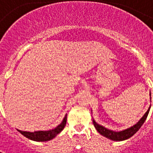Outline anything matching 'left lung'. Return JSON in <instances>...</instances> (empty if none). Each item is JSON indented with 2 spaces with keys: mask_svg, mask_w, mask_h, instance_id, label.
Wrapping results in <instances>:
<instances>
[{
  "mask_svg": "<svg viewBox=\"0 0 153 153\" xmlns=\"http://www.w3.org/2000/svg\"><path fill=\"white\" fill-rule=\"evenodd\" d=\"M150 96H151V93H150ZM150 108H151V106L149 107V109L147 111V112L143 115V117L140 119V121H138V123H137V124H135V125H133L132 127H129L127 129H125L123 131H111V130L107 129L106 127H104L102 126L97 124V123L95 122V120H93L92 122H93V125L96 127L97 131H98L101 135H102V136L106 137L107 138L111 139V140H112V141H117V142L124 141V140H127V139L130 138L131 137H132L140 129V127L143 126V124L146 121V119H147V115H148L149 111H150Z\"/></svg>",
  "mask_w": 153,
  "mask_h": 153,
  "instance_id": "1",
  "label": "left lung"
}]
</instances>
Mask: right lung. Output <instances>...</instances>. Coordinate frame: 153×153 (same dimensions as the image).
Wrapping results in <instances>:
<instances>
[{"label": "right lung", "mask_w": 153, "mask_h": 153, "mask_svg": "<svg viewBox=\"0 0 153 153\" xmlns=\"http://www.w3.org/2000/svg\"><path fill=\"white\" fill-rule=\"evenodd\" d=\"M66 117H67V115L65 116L63 121L60 125H58L56 127H55L54 129H51V130H49V131H34V132L23 131H21V130H18V131L23 136H25L26 137L30 139V140L36 141V142H46V141H50L51 139L54 138L56 135L59 134L64 129V127L66 126Z\"/></svg>", "instance_id": "add662e5"}]
</instances>
